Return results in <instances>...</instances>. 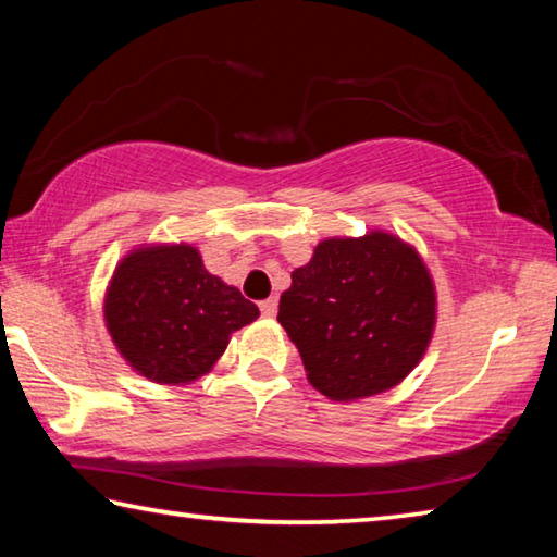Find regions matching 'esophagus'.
I'll list each match as a JSON object with an SVG mask.
<instances>
[{
	"instance_id": "esophagus-1",
	"label": "esophagus",
	"mask_w": 557,
	"mask_h": 557,
	"mask_svg": "<svg viewBox=\"0 0 557 557\" xmlns=\"http://www.w3.org/2000/svg\"><path fill=\"white\" fill-rule=\"evenodd\" d=\"M260 312H262V317H268V319L275 317L277 314V297H270L265 301H260Z\"/></svg>"
}]
</instances>
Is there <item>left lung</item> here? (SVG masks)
<instances>
[{"label": "left lung", "mask_w": 557, "mask_h": 557, "mask_svg": "<svg viewBox=\"0 0 557 557\" xmlns=\"http://www.w3.org/2000/svg\"><path fill=\"white\" fill-rule=\"evenodd\" d=\"M277 322L307 381L336 403L395 388L422 361L437 324V289L414 245L383 228L317 243L292 272Z\"/></svg>", "instance_id": "1"}]
</instances>
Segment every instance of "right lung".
Masks as SVG:
<instances>
[{
    "mask_svg": "<svg viewBox=\"0 0 557 557\" xmlns=\"http://www.w3.org/2000/svg\"><path fill=\"white\" fill-rule=\"evenodd\" d=\"M260 317L238 287L211 275L191 243H143L108 282L102 319L132 371L159 385L211 373L231 336Z\"/></svg>",
    "mask_w": 557,
    "mask_h": 557,
    "instance_id": "add662e5",
    "label": "right lung"
}]
</instances>
